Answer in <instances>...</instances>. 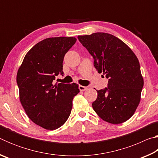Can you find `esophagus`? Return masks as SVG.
Instances as JSON below:
<instances>
[{"label": "esophagus", "mask_w": 158, "mask_h": 158, "mask_svg": "<svg viewBox=\"0 0 158 158\" xmlns=\"http://www.w3.org/2000/svg\"><path fill=\"white\" fill-rule=\"evenodd\" d=\"M86 89H87L86 87L83 86V85H79V89L80 90V91H84V90Z\"/></svg>", "instance_id": "obj_1"}]
</instances>
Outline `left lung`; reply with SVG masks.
<instances>
[{
  "label": "left lung",
  "instance_id": "left-lung-1",
  "mask_svg": "<svg viewBox=\"0 0 158 158\" xmlns=\"http://www.w3.org/2000/svg\"><path fill=\"white\" fill-rule=\"evenodd\" d=\"M94 59V67L109 79L107 88L97 90L92 103L105 121L120 124L132 116L139 104L143 86L138 58L127 45L113 35L95 33L79 35Z\"/></svg>",
  "mask_w": 158,
  "mask_h": 158
}]
</instances>
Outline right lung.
Listing matches in <instances>:
<instances>
[{"label":"right lung","instance_id":"add662e5","mask_svg":"<svg viewBox=\"0 0 158 158\" xmlns=\"http://www.w3.org/2000/svg\"><path fill=\"white\" fill-rule=\"evenodd\" d=\"M76 41L75 37H58L39 42L26 53L18 70L21 105L29 118L44 129L56 130L65 123L79 93L74 83L54 84L56 77L63 75L64 56Z\"/></svg>","mask_w":158,"mask_h":158}]
</instances>
